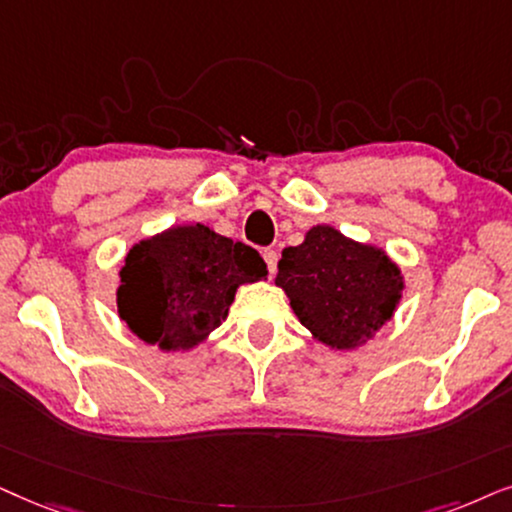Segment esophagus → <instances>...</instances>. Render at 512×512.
<instances>
[{"mask_svg": "<svg viewBox=\"0 0 512 512\" xmlns=\"http://www.w3.org/2000/svg\"><path fill=\"white\" fill-rule=\"evenodd\" d=\"M262 257H264V262H267V269H269V274H276L278 252H276L274 248H264V250H262Z\"/></svg>", "mask_w": 512, "mask_h": 512, "instance_id": "1", "label": "esophagus"}]
</instances>
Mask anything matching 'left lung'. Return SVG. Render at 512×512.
<instances>
[{
  "label": "left lung",
  "mask_w": 512,
  "mask_h": 512,
  "mask_svg": "<svg viewBox=\"0 0 512 512\" xmlns=\"http://www.w3.org/2000/svg\"><path fill=\"white\" fill-rule=\"evenodd\" d=\"M276 285L292 311L327 346L353 349L393 316L403 281L384 252L332 227H313L302 245L285 248Z\"/></svg>",
  "instance_id": "left-lung-1"
}]
</instances>
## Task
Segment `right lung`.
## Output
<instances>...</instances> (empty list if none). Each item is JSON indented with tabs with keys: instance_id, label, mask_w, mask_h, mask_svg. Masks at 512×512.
<instances>
[{
	"instance_id": "obj_1",
	"label": "right lung",
	"mask_w": 512,
	"mask_h": 512,
	"mask_svg": "<svg viewBox=\"0 0 512 512\" xmlns=\"http://www.w3.org/2000/svg\"><path fill=\"white\" fill-rule=\"evenodd\" d=\"M267 276L260 252L206 224L173 227L128 252L119 316L142 342L192 349L227 318L241 283Z\"/></svg>"
}]
</instances>
